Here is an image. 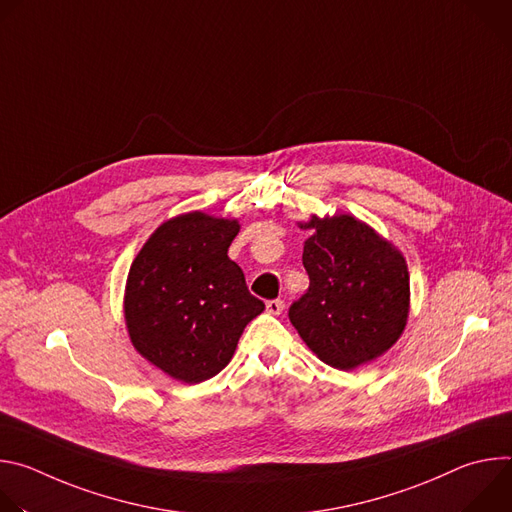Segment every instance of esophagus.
<instances>
[{
    "label": "esophagus",
    "mask_w": 512,
    "mask_h": 512,
    "mask_svg": "<svg viewBox=\"0 0 512 512\" xmlns=\"http://www.w3.org/2000/svg\"><path fill=\"white\" fill-rule=\"evenodd\" d=\"M265 308H267V312H269V314L277 316V314H281V312H283V302H281V300H269V302L265 304Z\"/></svg>",
    "instance_id": "1"
}]
</instances>
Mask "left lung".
Returning <instances> with one entry per match:
<instances>
[{
  "label": "left lung",
  "instance_id": "1",
  "mask_svg": "<svg viewBox=\"0 0 512 512\" xmlns=\"http://www.w3.org/2000/svg\"><path fill=\"white\" fill-rule=\"evenodd\" d=\"M300 229L310 275L289 322L326 364L352 371L385 354L409 316V271L393 243L350 214L312 216Z\"/></svg>",
  "mask_w": 512,
  "mask_h": 512
}]
</instances>
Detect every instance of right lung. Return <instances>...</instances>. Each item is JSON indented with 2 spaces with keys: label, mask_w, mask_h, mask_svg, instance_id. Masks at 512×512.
Listing matches in <instances>:
<instances>
[{
  "label": "right lung",
  "mask_w": 512,
  "mask_h": 512,
  "mask_svg": "<svg viewBox=\"0 0 512 512\" xmlns=\"http://www.w3.org/2000/svg\"><path fill=\"white\" fill-rule=\"evenodd\" d=\"M239 229L235 218L186 212L160 225L131 263L129 338L176 381L194 385L221 373L245 326L265 310L227 255Z\"/></svg>",
  "instance_id": "right-lung-1"
}]
</instances>
